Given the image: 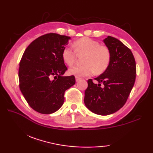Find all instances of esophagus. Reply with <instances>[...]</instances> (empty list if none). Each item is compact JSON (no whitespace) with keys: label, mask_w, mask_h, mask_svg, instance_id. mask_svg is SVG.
<instances>
[{"label":"esophagus","mask_w":153,"mask_h":153,"mask_svg":"<svg viewBox=\"0 0 153 153\" xmlns=\"http://www.w3.org/2000/svg\"><path fill=\"white\" fill-rule=\"evenodd\" d=\"M81 79V78L80 77H76V82H79V81Z\"/></svg>","instance_id":"34e87169"}]
</instances>
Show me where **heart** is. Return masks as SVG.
<instances>
[{"mask_svg":"<svg viewBox=\"0 0 153 153\" xmlns=\"http://www.w3.org/2000/svg\"><path fill=\"white\" fill-rule=\"evenodd\" d=\"M75 51L66 47L62 52V58L68 66H72L76 61V54H84L82 66H74L69 69V74L77 77H85L94 72L100 74L108 67L111 60V53L106 46L100 45L98 41L88 37H83L73 44Z\"/></svg>","mask_w":153,"mask_h":153,"instance_id":"heart-1","label":"heart"}]
</instances>
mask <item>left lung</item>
I'll use <instances>...</instances> for the list:
<instances>
[{
	"instance_id": "8db88e82",
	"label": "left lung",
	"mask_w": 153,
	"mask_h": 153,
	"mask_svg": "<svg viewBox=\"0 0 153 153\" xmlns=\"http://www.w3.org/2000/svg\"><path fill=\"white\" fill-rule=\"evenodd\" d=\"M103 42L110 51L111 60L107 69L94 79L98 83L87 81L84 103L92 112L106 116L125 105L135 83L136 64L131 51L121 41L108 36Z\"/></svg>"
}]
</instances>
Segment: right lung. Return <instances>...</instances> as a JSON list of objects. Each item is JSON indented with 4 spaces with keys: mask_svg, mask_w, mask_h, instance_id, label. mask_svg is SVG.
Returning a JSON list of instances; mask_svg holds the SVG:
<instances>
[{
    "mask_svg": "<svg viewBox=\"0 0 153 153\" xmlns=\"http://www.w3.org/2000/svg\"><path fill=\"white\" fill-rule=\"evenodd\" d=\"M70 37L48 33L34 40L19 62V89L35 111L54 113L62 106L64 92L76 83L74 76H64L67 67L62 52Z\"/></svg>",
    "mask_w": 153,
    "mask_h": 153,
    "instance_id": "right-lung-1",
    "label": "right lung"
}]
</instances>
